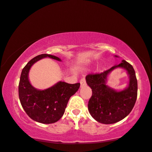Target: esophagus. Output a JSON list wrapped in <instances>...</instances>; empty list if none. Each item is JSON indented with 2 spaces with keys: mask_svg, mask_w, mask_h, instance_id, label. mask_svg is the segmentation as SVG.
<instances>
[{
  "mask_svg": "<svg viewBox=\"0 0 152 152\" xmlns=\"http://www.w3.org/2000/svg\"><path fill=\"white\" fill-rule=\"evenodd\" d=\"M80 88H83V87L86 86V80L85 78H82L80 80Z\"/></svg>",
  "mask_w": 152,
  "mask_h": 152,
  "instance_id": "34e87169",
  "label": "esophagus"
}]
</instances>
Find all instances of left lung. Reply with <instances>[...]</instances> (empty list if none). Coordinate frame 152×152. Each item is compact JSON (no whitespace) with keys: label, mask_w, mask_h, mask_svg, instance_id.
Wrapping results in <instances>:
<instances>
[{"label":"left lung","mask_w":152,"mask_h":152,"mask_svg":"<svg viewBox=\"0 0 152 152\" xmlns=\"http://www.w3.org/2000/svg\"><path fill=\"white\" fill-rule=\"evenodd\" d=\"M116 68H123L129 76L128 85L124 90H115L107 84L109 75ZM86 79L92 91L88 110L97 122L114 124L125 118L132 110L137 99V82L134 69L126 60H122L120 64L101 74H88Z\"/></svg>","instance_id":"obj_1"}]
</instances>
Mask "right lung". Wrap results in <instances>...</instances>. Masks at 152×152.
Here are the masks:
<instances>
[{"mask_svg": "<svg viewBox=\"0 0 152 152\" xmlns=\"http://www.w3.org/2000/svg\"><path fill=\"white\" fill-rule=\"evenodd\" d=\"M46 58L62 61L60 58L50 54H41L30 60L21 72L19 96L23 110L32 120L42 124H52L64 115L70 97L78 90L80 83L59 81L44 90L32 86L29 80L30 69L35 62Z\"/></svg>", "mask_w": 152, "mask_h": 152, "instance_id": "obj_1", "label": "right lung"}]
</instances>
